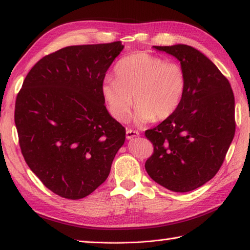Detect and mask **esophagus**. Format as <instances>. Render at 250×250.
<instances>
[{
    "instance_id": "esophagus-1",
    "label": "esophagus",
    "mask_w": 250,
    "mask_h": 250,
    "mask_svg": "<svg viewBox=\"0 0 250 250\" xmlns=\"http://www.w3.org/2000/svg\"><path fill=\"white\" fill-rule=\"evenodd\" d=\"M139 135H140V133L137 131H135V130H131V129L126 130V139H128V140L133 139V137H136V136H139Z\"/></svg>"
}]
</instances>
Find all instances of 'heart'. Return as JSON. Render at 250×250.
<instances>
[{
	"label": "heart",
	"mask_w": 250,
	"mask_h": 250,
	"mask_svg": "<svg viewBox=\"0 0 250 250\" xmlns=\"http://www.w3.org/2000/svg\"><path fill=\"white\" fill-rule=\"evenodd\" d=\"M115 75L104 79L102 95L109 114L119 122L128 119L132 97L136 124L167 119L178 109L187 89V74L178 62L148 52L122 58Z\"/></svg>",
	"instance_id": "heart-1"
}]
</instances>
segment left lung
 <instances>
[{"label": "left lung", "instance_id": "obj_1", "mask_svg": "<svg viewBox=\"0 0 250 250\" xmlns=\"http://www.w3.org/2000/svg\"><path fill=\"white\" fill-rule=\"evenodd\" d=\"M153 47L180 61L187 89L178 109L145 131L153 145L145 168L164 188L188 192L213 178L225 161L235 134L234 94L224 74L193 47Z\"/></svg>", "mask_w": 250, "mask_h": 250}]
</instances>
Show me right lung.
<instances>
[{"instance_id":"right-lung-1","label":"right lung","mask_w":250,"mask_h":250,"mask_svg":"<svg viewBox=\"0 0 250 250\" xmlns=\"http://www.w3.org/2000/svg\"><path fill=\"white\" fill-rule=\"evenodd\" d=\"M121 42L68 46L45 56L28 73L16 98L21 152L45 187L79 200L108 177L125 140L102 95Z\"/></svg>"}]
</instances>
